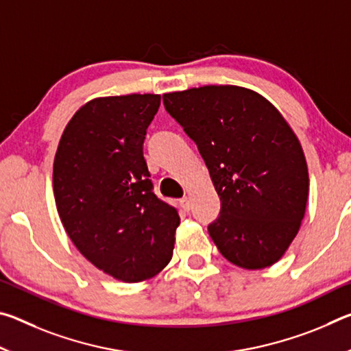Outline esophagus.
Listing matches in <instances>:
<instances>
[{
	"label": "esophagus",
	"instance_id": "1",
	"mask_svg": "<svg viewBox=\"0 0 351 351\" xmlns=\"http://www.w3.org/2000/svg\"><path fill=\"white\" fill-rule=\"evenodd\" d=\"M180 204H181V207H182V209L186 210V212L190 209V199H189L187 197H184L182 199H180Z\"/></svg>",
	"mask_w": 351,
	"mask_h": 351
}]
</instances>
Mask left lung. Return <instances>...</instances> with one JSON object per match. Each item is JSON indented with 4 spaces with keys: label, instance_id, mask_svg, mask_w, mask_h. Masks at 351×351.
<instances>
[{
    "label": "left lung",
    "instance_id": "left-lung-1",
    "mask_svg": "<svg viewBox=\"0 0 351 351\" xmlns=\"http://www.w3.org/2000/svg\"><path fill=\"white\" fill-rule=\"evenodd\" d=\"M162 100L197 144L221 199L209 226L218 251L249 271L277 263L299 232L310 192L293 128L268 99L237 85L165 93Z\"/></svg>",
    "mask_w": 351,
    "mask_h": 351
}]
</instances>
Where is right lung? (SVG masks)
<instances>
[{
	"mask_svg": "<svg viewBox=\"0 0 351 351\" xmlns=\"http://www.w3.org/2000/svg\"><path fill=\"white\" fill-rule=\"evenodd\" d=\"M159 94L96 97L71 117L58 142L52 187L71 241L88 261L125 283L169 265L176 209L153 193L142 153Z\"/></svg>",
	"mask_w": 351,
	"mask_h": 351,
	"instance_id": "1",
	"label": "right lung"
}]
</instances>
